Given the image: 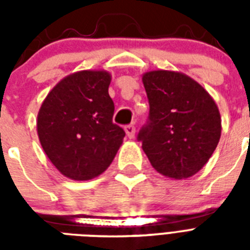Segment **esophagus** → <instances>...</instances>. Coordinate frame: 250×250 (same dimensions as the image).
Listing matches in <instances>:
<instances>
[{"label": "esophagus", "mask_w": 250, "mask_h": 250, "mask_svg": "<svg viewBox=\"0 0 250 250\" xmlns=\"http://www.w3.org/2000/svg\"><path fill=\"white\" fill-rule=\"evenodd\" d=\"M125 131L129 139H133V137H135V133H136V127L133 125H128L125 127Z\"/></svg>", "instance_id": "obj_1"}]
</instances>
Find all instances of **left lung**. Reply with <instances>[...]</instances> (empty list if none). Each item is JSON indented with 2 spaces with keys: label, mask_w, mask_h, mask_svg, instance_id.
Here are the masks:
<instances>
[{
  "label": "left lung",
  "mask_w": 250,
  "mask_h": 250,
  "mask_svg": "<svg viewBox=\"0 0 250 250\" xmlns=\"http://www.w3.org/2000/svg\"><path fill=\"white\" fill-rule=\"evenodd\" d=\"M143 83L150 109L137 140L160 174L189 178L205 166L221 139L217 104L196 80L182 72H145Z\"/></svg>",
  "instance_id": "obj_1"
}]
</instances>
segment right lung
<instances>
[{
    "label": "right lung",
    "instance_id": "obj_1",
    "mask_svg": "<svg viewBox=\"0 0 250 250\" xmlns=\"http://www.w3.org/2000/svg\"><path fill=\"white\" fill-rule=\"evenodd\" d=\"M107 71L75 72L48 93L37 114L40 144L56 168L72 180H89L110 166L125 132L113 123Z\"/></svg>",
    "mask_w": 250,
    "mask_h": 250
}]
</instances>
